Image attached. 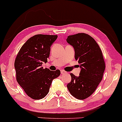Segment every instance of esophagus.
I'll return each mask as SVG.
<instances>
[{"label":"esophagus","mask_w":122,"mask_h":122,"mask_svg":"<svg viewBox=\"0 0 122 122\" xmlns=\"http://www.w3.org/2000/svg\"><path fill=\"white\" fill-rule=\"evenodd\" d=\"M61 74H66V71H64V70H61Z\"/></svg>","instance_id":"34e87169"}]
</instances>
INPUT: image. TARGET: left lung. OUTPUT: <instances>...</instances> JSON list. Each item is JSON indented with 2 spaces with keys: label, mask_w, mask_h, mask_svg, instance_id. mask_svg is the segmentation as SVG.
Masks as SVG:
<instances>
[{
  "label": "left lung",
  "mask_w": 122,
  "mask_h": 122,
  "mask_svg": "<svg viewBox=\"0 0 122 122\" xmlns=\"http://www.w3.org/2000/svg\"><path fill=\"white\" fill-rule=\"evenodd\" d=\"M66 41L74 48L75 59L81 69L78 76L71 73L67 88L76 99H84L94 93L102 79L106 68L102 52L96 41L86 33L69 36Z\"/></svg>",
  "instance_id": "obj_1"
}]
</instances>
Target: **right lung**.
Here are the masks:
<instances>
[{"label":"right lung","instance_id":"add662e5","mask_svg":"<svg viewBox=\"0 0 122 122\" xmlns=\"http://www.w3.org/2000/svg\"><path fill=\"white\" fill-rule=\"evenodd\" d=\"M57 37L56 35H36L23 44L16 57L14 67L16 81L33 99L44 98L53 80L61 74L59 69L52 71L41 66L43 62H47L51 46Z\"/></svg>","mask_w":122,"mask_h":122}]
</instances>
